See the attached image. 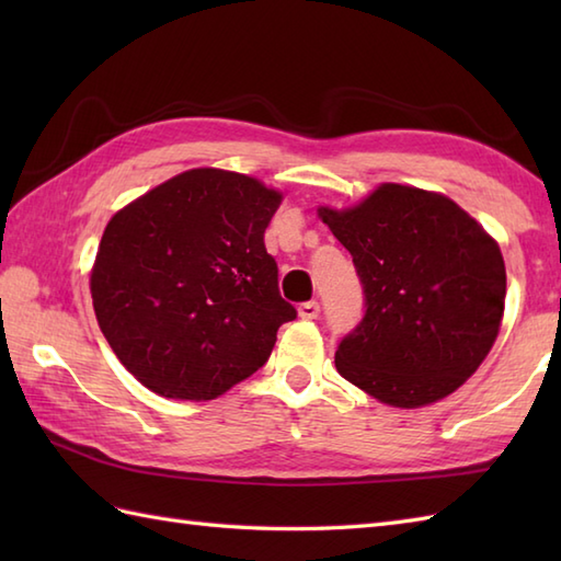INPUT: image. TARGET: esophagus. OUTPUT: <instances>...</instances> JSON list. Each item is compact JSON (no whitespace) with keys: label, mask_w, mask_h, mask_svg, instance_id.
I'll return each instance as SVG.
<instances>
[{"label":"esophagus","mask_w":561,"mask_h":561,"mask_svg":"<svg viewBox=\"0 0 561 561\" xmlns=\"http://www.w3.org/2000/svg\"><path fill=\"white\" fill-rule=\"evenodd\" d=\"M299 316L304 320H316L320 316V304L318 301H306L299 306Z\"/></svg>","instance_id":"1"}]
</instances>
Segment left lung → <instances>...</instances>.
<instances>
[{"instance_id":"1","label":"left lung","mask_w":561,"mask_h":561,"mask_svg":"<svg viewBox=\"0 0 561 561\" xmlns=\"http://www.w3.org/2000/svg\"><path fill=\"white\" fill-rule=\"evenodd\" d=\"M318 214L364 289L362 323L335 352L340 376L392 408L450 396L502 325L506 267L494 238L446 195L398 183Z\"/></svg>"}]
</instances>
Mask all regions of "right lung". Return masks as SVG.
Instances as JSON below:
<instances>
[{
  "mask_svg": "<svg viewBox=\"0 0 561 561\" xmlns=\"http://www.w3.org/2000/svg\"><path fill=\"white\" fill-rule=\"evenodd\" d=\"M282 193L255 178L193 169L108 221L91 270L101 332L139 383L214 400L270 359L282 299L265 229Z\"/></svg>",
  "mask_w": 561,
  "mask_h": 561,
  "instance_id": "right-lung-1",
  "label": "right lung"
}]
</instances>
